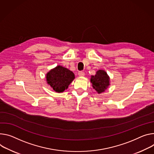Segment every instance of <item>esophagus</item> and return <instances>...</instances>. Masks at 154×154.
Wrapping results in <instances>:
<instances>
[{
  "label": "esophagus",
  "instance_id": "34e87169",
  "mask_svg": "<svg viewBox=\"0 0 154 154\" xmlns=\"http://www.w3.org/2000/svg\"><path fill=\"white\" fill-rule=\"evenodd\" d=\"M78 75L80 76V77H83L85 75V73L83 72H82V71H80L78 72Z\"/></svg>",
  "mask_w": 154,
  "mask_h": 154
}]
</instances>
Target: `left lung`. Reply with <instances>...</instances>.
<instances>
[{
    "instance_id": "left-lung-1",
    "label": "left lung",
    "mask_w": 154,
    "mask_h": 154,
    "mask_svg": "<svg viewBox=\"0 0 154 154\" xmlns=\"http://www.w3.org/2000/svg\"><path fill=\"white\" fill-rule=\"evenodd\" d=\"M93 88L98 94L104 92L110 85V77L104 70H98L94 75H91Z\"/></svg>"
}]
</instances>
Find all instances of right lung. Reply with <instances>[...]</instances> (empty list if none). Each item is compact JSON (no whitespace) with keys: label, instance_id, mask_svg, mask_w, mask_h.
I'll use <instances>...</instances> for the list:
<instances>
[{"label":"right lung","instance_id":"add662e5","mask_svg":"<svg viewBox=\"0 0 154 154\" xmlns=\"http://www.w3.org/2000/svg\"><path fill=\"white\" fill-rule=\"evenodd\" d=\"M74 74L68 69L58 65L46 74L47 83L57 93H62L74 80Z\"/></svg>","mask_w":154,"mask_h":154}]
</instances>
